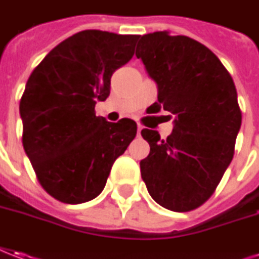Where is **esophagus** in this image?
Listing matches in <instances>:
<instances>
[{"label":"esophagus","mask_w":259,"mask_h":259,"mask_svg":"<svg viewBox=\"0 0 259 259\" xmlns=\"http://www.w3.org/2000/svg\"><path fill=\"white\" fill-rule=\"evenodd\" d=\"M141 130H142V125H141V124H138V135L141 134Z\"/></svg>","instance_id":"esophagus-1"}]
</instances>
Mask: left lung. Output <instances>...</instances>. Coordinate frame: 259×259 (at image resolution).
<instances>
[{"mask_svg": "<svg viewBox=\"0 0 259 259\" xmlns=\"http://www.w3.org/2000/svg\"><path fill=\"white\" fill-rule=\"evenodd\" d=\"M135 55L158 84L151 111L175 115L166 140L158 131H141L151 147L140 162L142 181L162 207L190 211L214 193L234 156L241 126L234 81L213 52L183 35L147 33Z\"/></svg>", "mask_w": 259, "mask_h": 259, "instance_id": "1", "label": "left lung"}]
</instances>
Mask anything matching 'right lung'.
Wrapping results in <instances>:
<instances>
[{"instance_id": "add662e5", "label": "right lung", "mask_w": 259, "mask_h": 259, "mask_svg": "<svg viewBox=\"0 0 259 259\" xmlns=\"http://www.w3.org/2000/svg\"><path fill=\"white\" fill-rule=\"evenodd\" d=\"M140 35L87 29L53 48L33 69L19 101L22 145L40 186L80 204L97 197L137 122H108L94 107L110 96L112 73L134 56Z\"/></svg>"}]
</instances>
